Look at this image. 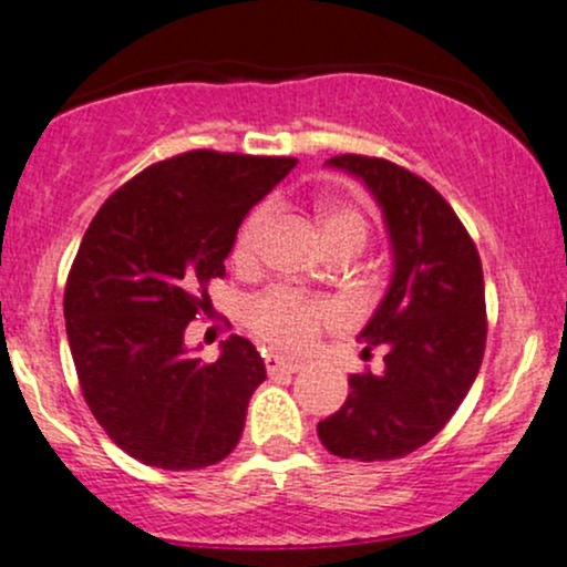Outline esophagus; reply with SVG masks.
Masks as SVG:
<instances>
[{"label": "esophagus", "instance_id": "34e87169", "mask_svg": "<svg viewBox=\"0 0 567 567\" xmlns=\"http://www.w3.org/2000/svg\"><path fill=\"white\" fill-rule=\"evenodd\" d=\"M264 363H266V371H269V377L296 374V371L301 369V363H296V360H288V358H279V354H266Z\"/></svg>", "mask_w": 567, "mask_h": 567}]
</instances>
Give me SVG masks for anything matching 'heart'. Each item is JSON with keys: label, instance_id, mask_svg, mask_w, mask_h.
<instances>
[{"label": "heart", "instance_id": "b5f03b06", "mask_svg": "<svg viewBox=\"0 0 567 567\" xmlns=\"http://www.w3.org/2000/svg\"><path fill=\"white\" fill-rule=\"evenodd\" d=\"M269 207L260 204L241 220L239 231L231 241V260L241 269L255 264L258 258L260 239H264L266 226H269ZM322 241L328 250L339 247H352L360 252L369 236V220L360 209L350 204H322L317 213ZM339 317V307L331 298H315L298 293L290 288H269L264 293L250 298L245 309V320L250 331L260 341L282 352H303L315 344V339L326 326H331Z\"/></svg>", "mask_w": 567, "mask_h": 567}]
</instances>
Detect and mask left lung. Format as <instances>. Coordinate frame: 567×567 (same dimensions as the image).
<instances>
[{"label":"left lung","mask_w":567,"mask_h":567,"mask_svg":"<svg viewBox=\"0 0 567 567\" xmlns=\"http://www.w3.org/2000/svg\"><path fill=\"white\" fill-rule=\"evenodd\" d=\"M328 166L354 174L382 207L393 279L360 331L365 352L388 350L384 371L352 374V393L317 422V435L336 457L395 460L450 422L478 374L487 344L482 258L455 209L414 172L352 153Z\"/></svg>","instance_id":"obj_1"}]
</instances>
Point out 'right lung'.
Returning a JSON list of instances; mask_svg holds the SVG:
<instances>
[{"label":"right lung","mask_w":567,"mask_h":567,"mask_svg":"<svg viewBox=\"0 0 567 567\" xmlns=\"http://www.w3.org/2000/svg\"><path fill=\"white\" fill-rule=\"evenodd\" d=\"M296 166L285 155L190 151L147 166L102 204L66 277V336L80 390L126 455L164 471L220 463L266 379L252 341L215 363L185 350L207 285L247 213Z\"/></svg>","instance_id":"add662e5"}]
</instances>
